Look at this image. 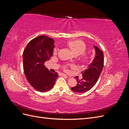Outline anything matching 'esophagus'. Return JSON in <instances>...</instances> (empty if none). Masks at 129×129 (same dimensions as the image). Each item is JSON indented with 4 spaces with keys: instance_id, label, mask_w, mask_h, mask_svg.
<instances>
[{
    "instance_id": "obj_1",
    "label": "esophagus",
    "mask_w": 129,
    "mask_h": 129,
    "mask_svg": "<svg viewBox=\"0 0 129 129\" xmlns=\"http://www.w3.org/2000/svg\"><path fill=\"white\" fill-rule=\"evenodd\" d=\"M63 76H67V75H65V74H63Z\"/></svg>"
}]
</instances>
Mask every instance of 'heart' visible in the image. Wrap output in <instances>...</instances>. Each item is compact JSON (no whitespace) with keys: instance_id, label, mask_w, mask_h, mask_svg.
<instances>
[{"instance_id":"heart-1","label":"heart","mask_w":129,"mask_h":129,"mask_svg":"<svg viewBox=\"0 0 129 129\" xmlns=\"http://www.w3.org/2000/svg\"><path fill=\"white\" fill-rule=\"evenodd\" d=\"M67 45L75 55H80V59L82 61L85 62L89 60V56L84 53L86 50L87 47L82 41L79 40L69 41L67 43ZM57 52V49H54V54H56Z\"/></svg>"}]
</instances>
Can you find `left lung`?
I'll list each match as a JSON object with an SVG mask.
<instances>
[{
  "instance_id": "left-lung-1",
  "label": "left lung",
  "mask_w": 129,
  "mask_h": 129,
  "mask_svg": "<svg viewBox=\"0 0 129 129\" xmlns=\"http://www.w3.org/2000/svg\"><path fill=\"white\" fill-rule=\"evenodd\" d=\"M93 47L95 50V57L91 63L88 66L87 68L82 72V79H76L77 85L71 88L74 92L82 93L89 91L94 86L99 79L104 66V55L97 47L94 46Z\"/></svg>"
}]
</instances>
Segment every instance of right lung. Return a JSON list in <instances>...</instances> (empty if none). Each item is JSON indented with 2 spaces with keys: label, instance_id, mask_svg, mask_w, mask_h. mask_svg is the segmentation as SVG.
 I'll use <instances>...</instances> for the list:
<instances>
[{
  "label": "right lung",
  "instance_id": "right-lung-1",
  "mask_svg": "<svg viewBox=\"0 0 129 129\" xmlns=\"http://www.w3.org/2000/svg\"><path fill=\"white\" fill-rule=\"evenodd\" d=\"M54 40L45 36L33 39L23 52V68L26 79L37 91L46 92L53 88L58 77L45 67L44 63L52 56Z\"/></svg>",
  "mask_w": 129,
  "mask_h": 129
}]
</instances>
